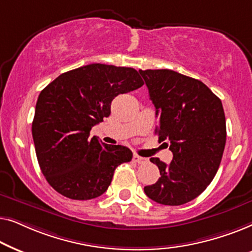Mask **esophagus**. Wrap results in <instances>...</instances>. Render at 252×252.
<instances>
[{
    "label": "esophagus",
    "mask_w": 252,
    "mask_h": 252,
    "mask_svg": "<svg viewBox=\"0 0 252 252\" xmlns=\"http://www.w3.org/2000/svg\"><path fill=\"white\" fill-rule=\"evenodd\" d=\"M133 160L135 161V163H137V164H144V163H147V161H148L147 158L141 157V156H139V155H134Z\"/></svg>",
    "instance_id": "esophagus-1"
}]
</instances>
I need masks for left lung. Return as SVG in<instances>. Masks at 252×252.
I'll list each match as a JSON object with an SVG mask.
<instances>
[{
    "label": "left lung",
    "instance_id": "obj_1",
    "mask_svg": "<svg viewBox=\"0 0 252 252\" xmlns=\"http://www.w3.org/2000/svg\"><path fill=\"white\" fill-rule=\"evenodd\" d=\"M156 109L159 141L170 147L168 165L150 158L160 172L144 192L163 205H182L205 190L221 161L226 118L221 101L197 79L172 70H139Z\"/></svg>",
    "mask_w": 252,
    "mask_h": 252
}]
</instances>
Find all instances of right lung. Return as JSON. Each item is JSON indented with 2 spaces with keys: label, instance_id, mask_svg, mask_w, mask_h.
Listing matches in <instances>:
<instances>
[{
  "label": "right lung",
  "instance_id": "add662e5",
  "mask_svg": "<svg viewBox=\"0 0 252 252\" xmlns=\"http://www.w3.org/2000/svg\"><path fill=\"white\" fill-rule=\"evenodd\" d=\"M143 84L132 67L89 64L62 73L40 93L32 135L41 171L55 190L78 201L106 191L116 167L133 154L89 133L110 116L116 96Z\"/></svg>",
  "mask_w": 252,
  "mask_h": 252
}]
</instances>
